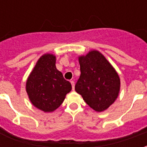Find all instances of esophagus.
Wrapping results in <instances>:
<instances>
[{"mask_svg":"<svg viewBox=\"0 0 147 147\" xmlns=\"http://www.w3.org/2000/svg\"><path fill=\"white\" fill-rule=\"evenodd\" d=\"M71 86H72V90H74V88H75V82L71 81Z\"/></svg>","mask_w":147,"mask_h":147,"instance_id":"1","label":"esophagus"}]
</instances>
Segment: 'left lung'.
Listing matches in <instances>:
<instances>
[{
	"mask_svg": "<svg viewBox=\"0 0 147 147\" xmlns=\"http://www.w3.org/2000/svg\"><path fill=\"white\" fill-rule=\"evenodd\" d=\"M78 60L81 74L75 86L76 91L94 111L106 110L119 95V75L105 56L96 49L79 56Z\"/></svg>",
	"mask_w": 147,
	"mask_h": 147,
	"instance_id": "1",
	"label": "left lung"
}]
</instances>
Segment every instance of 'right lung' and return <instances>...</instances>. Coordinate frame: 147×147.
Segmentation results:
<instances>
[{
	"mask_svg": "<svg viewBox=\"0 0 147 147\" xmlns=\"http://www.w3.org/2000/svg\"><path fill=\"white\" fill-rule=\"evenodd\" d=\"M71 90V83L56 67V56L45 53L40 57L26 82V91L35 108L52 113L63 103Z\"/></svg>",
	"mask_w": 147,
	"mask_h": 147,
	"instance_id": "1",
	"label": "right lung"
}]
</instances>
